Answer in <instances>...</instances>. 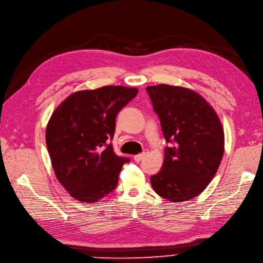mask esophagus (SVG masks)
Masks as SVG:
<instances>
[{
    "label": "esophagus",
    "instance_id": "esophagus-1",
    "mask_svg": "<svg viewBox=\"0 0 263 263\" xmlns=\"http://www.w3.org/2000/svg\"><path fill=\"white\" fill-rule=\"evenodd\" d=\"M147 155V153L146 152H144L143 154H141V155H136V156H134L133 157V159H134V161H136V162H140V161H142V160L145 158V156Z\"/></svg>",
    "mask_w": 263,
    "mask_h": 263
}]
</instances>
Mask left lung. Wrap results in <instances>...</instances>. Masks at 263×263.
<instances>
[{"mask_svg": "<svg viewBox=\"0 0 263 263\" xmlns=\"http://www.w3.org/2000/svg\"><path fill=\"white\" fill-rule=\"evenodd\" d=\"M167 143L161 171L151 176L156 193L172 202L196 198L218 170L224 151L220 119L209 102L188 88H146Z\"/></svg>", "mask_w": 263, "mask_h": 263, "instance_id": "obj_1", "label": "left lung"}]
</instances>
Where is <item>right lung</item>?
I'll list each match as a JSON object with an SVG mask.
<instances>
[{"label":"right lung","instance_id":"right-lung-1","mask_svg":"<svg viewBox=\"0 0 263 263\" xmlns=\"http://www.w3.org/2000/svg\"><path fill=\"white\" fill-rule=\"evenodd\" d=\"M136 88L105 86L68 96L54 109L46 128V144L57 179L81 202L95 203L118 184L128 158L111 144L117 114L138 95Z\"/></svg>","mask_w":263,"mask_h":263}]
</instances>
